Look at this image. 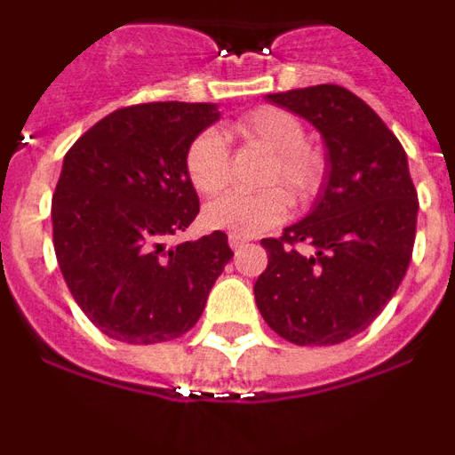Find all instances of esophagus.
<instances>
[{
    "mask_svg": "<svg viewBox=\"0 0 455 455\" xmlns=\"http://www.w3.org/2000/svg\"><path fill=\"white\" fill-rule=\"evenodd\" d=\"M228 241H230V248L232 251H239V248H243L248 243L246 239H243V236H236V235H230L228 236Z\"/></svg>",
    "mask_w": 455,
    "mask_h": 455,
    "instance_id": "obj_1",
    "label": "esophagus"
}]
</instances>
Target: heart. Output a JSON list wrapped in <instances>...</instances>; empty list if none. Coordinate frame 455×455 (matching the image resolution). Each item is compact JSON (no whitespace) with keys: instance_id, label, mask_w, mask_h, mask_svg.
Segmentation results:
<instances>
[{"instance_id":"b5f03b06","label":"heart","mask_w":455,"mask_h":455,"mask_svg":"<svg viewBox=\"0 0 455 455\" xmlns=\"http://www.w3.org/2000/svg\"><path fill=\"white\" fill-rule=\"evenodd\" d=\"M228 136L248 148L267 152L268 166L262 187H283L293 200L312 198L323 180V159L305 146V127L280 107H259L228 127ZM188 180L200 193L212 196L230 180V152L219 132H204L187 152ZM289 203L283 191L225 193L204 207V225L236 236H257L283 223Z\"/></svg>"}]
</instances>
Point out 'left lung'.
<instances>
[{"mask_svg":"<svg viewBox=\"0 0 455 455\" xmlns=\"http://www.w3.org/2000/svg\"><path fill=\"white\" fill-rule=\"evenodd\" d=\"M267 100L315 124L325 172L309 214L280 239H262L268 267L257 277L255 303L283 339L332 347L369 328L408 271L419 212L408 156L347 88L321 84Z\"/></svg>","mask_w":455,"mask_h":455,"instance_id":"left-lung-1","label":"left lung"}]
</instances>
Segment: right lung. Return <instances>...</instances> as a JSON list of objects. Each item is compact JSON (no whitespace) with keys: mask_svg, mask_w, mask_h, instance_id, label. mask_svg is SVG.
Here are the masks:
<instances>
[{"mask_svg":"<svg viewBox=\"0 0 455 455\" xmlns=\"http://www.w3.org/2000/svg\"><path fill=\"white\" fill-rule=\"evenodd\" d=\"M216 104L148 102L92 124L63 156L52 198L56 262L111 339L159 344L191 331L235 252L220 230L168 246L198 216L187 152Z\"/></svg>","mask_w":455,"mask_h":455,"instance_id":"1","label":"right lung"}]
</instances>
